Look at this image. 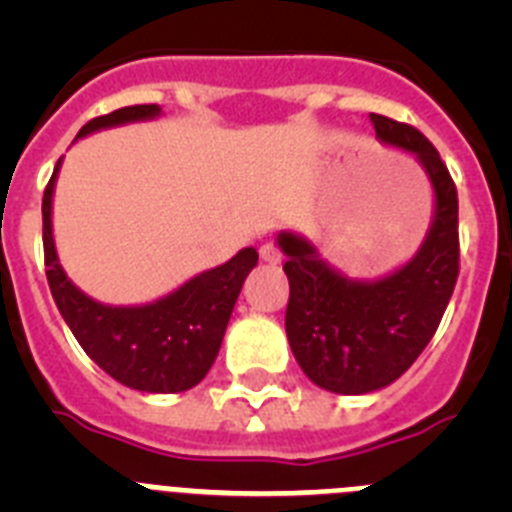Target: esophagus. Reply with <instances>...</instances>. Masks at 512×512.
I'll return each mask as SVG.
<instances>
[{"mask_svg": "<svg viewBox=\"0 0 512 512\" xmlns=\"http://www.w3.org/2000/svg\"><path fill=\"white\" fill-rule=\"evenodd\" d=\"M259 256H261V261H266V264H279V261H282V253H279V248L271 246V243H264V246L259 248Z\"/></svg>", "mask_w": 512, "mask_h": 512, "instance_id": "1", "label": "esophagus"}]
</instances>
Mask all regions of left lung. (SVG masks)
Instances as JSON below:
<instances>
[{
	"mask_svg": "<svg viewBox=\"0 0 512 512\" xmlns=\"http://www.w3.org/2000/svg\"><path fill=\"white\" fill-rule=\"evenodd\" d=\"M384 146L410 153L433 189V220L408 264L379 279H351L307 238L282 230L289 279L284 328L310 382L336 395L377 392L408 372L436 333L459 277V200L449 169L420 130L369 115Z\"/></svg>",
	"mask_w": 512,
	"mask_h": 512,
	"instance_id": "obj_1",
	"label": "left lung"
}]
</instances>
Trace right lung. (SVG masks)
Masks as SVG:
<instances>
[{
    "label": "right lung",
    "mask_w": 512,
    "mask_h": 512,
    "mask_svg": "<svg viewBox=\"0 0 512 512\" xmlns=\"http://www.w3.org/2000/svg\"><path fill=\"white\" fill-rule=\"evenodd\" d=\"M158 115V104L122 107L89 120L76 138ZM58 169L61 161L43 194V251L48 287L66 325L89 359L130 390L151 395L192 390L215 364L235 300L248 271L259 261L256 248H243L230 261L202 271L148 305H102L84 295L58 261L51 220Z\"/></svg>",
    "instance_id": "1"
}]
</instances>
